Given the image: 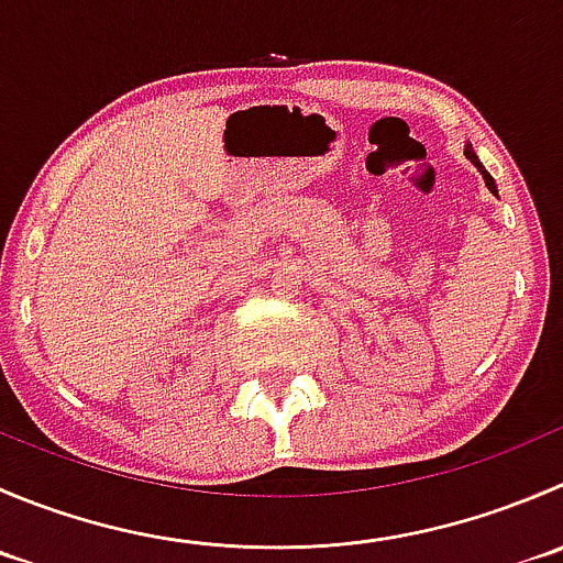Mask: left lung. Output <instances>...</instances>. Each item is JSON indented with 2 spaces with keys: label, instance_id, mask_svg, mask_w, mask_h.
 Segmentation results:
<instances>
[{
  "label": "left lung",
  "instance_id": "obj_1",
  "mask_svg": "<svg viewBox=\"0 0 563 563\" xmlns=\"http://www.w3.org/2000/svg\"><path fill=\"white\" fill-rule=\"evenodd\" d=\"M465 156H467V159H471V162H473V165H476V167H478V173H482V178H484V184H487V189H489V192H493V195H498V187H495V178H493V176H489V173H487V170H484V165H482V162H478L476 151H473V148H471V143H467V145H465Z\"/></svg>",
  "mask_w": 563,
  "mask_h": 563
}]
</instances>
